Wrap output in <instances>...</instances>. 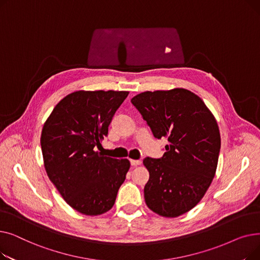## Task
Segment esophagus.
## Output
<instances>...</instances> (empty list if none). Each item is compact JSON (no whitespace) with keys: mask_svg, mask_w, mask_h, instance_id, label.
I'll return each instance as SVG.
<instances>
[{"mask_svg":"<svg viewBox=\"0 0 260 260\" xmlns=\"http://www.w3.org/2000/svg\"><path fill=\"white\" fill-rule=\"evenodd\" d=\"M129 161H131V165H132L133 167H137V166L141 165V160H134V159H131Z\"/></svg>","mask_w":260,"mask_h":260,"instance_id":"esophagus-1","label":"esophagus"}]
</instances>
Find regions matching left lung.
I'll return each mask as SVG.
<instances>
[{"instance_id":"obj_1","label":"left lung","mask_w":260,"mask_h":260,"mask_svg":"<svg viewBox=\"0 0 260 260\" xmlns=\"http://www.w3.org/2000/svg\"><path fill=\"white\" fill-rule=\"evenodd\" d=\"M154 137L168 138L159 159H143L149 172L146 206L163 217L192 210L207 193L220 152V133L204 102L184 88L141 92L132 99Z\"/></svg>"}]
</instances>
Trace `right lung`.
I'll use <instances>...</instances> for the list:
<instances>
[{
    "label": "right lung",
    "mask_w": 260,
    "mask_h": 260,
    "mask_svg": "<svg viewBox=\"0 0 260 260\" xmlns=\"http://www.w3.org/2000/svg\"><path fill=\"white\" fill-rule=\"evenodd\" d=\"M128 91L79 90L62 99L41 135L44 166L63 199L84 215L111 210L131 163L95 152Z\"/></svg>",
    "instance_id": "obj_1"
}]
</instances>
